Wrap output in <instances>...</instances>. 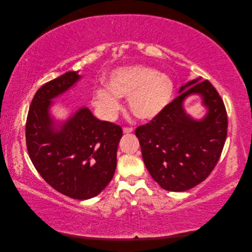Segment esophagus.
I'll return each instance as SVG.
<instances>
[{"label": "esophagus", "instance_id": "obj_1", "mask_svg": "<svg viewBox=\"0 0 252 252\" xmlns=\"http://www.w3.org/2000/svg\"><path fill=\"white\" fill-rule=\"evenodd\" d=\"M132 131H133V128H131V127H124L123 128V132L124 133H130Z\"/></svg>", "mask_w": 252, "mask_h": 252}]
</instances>
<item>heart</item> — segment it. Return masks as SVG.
I'll return each instance as SVG.
<instances>
[{
	"label": "heart",
	"instance_id": "b5f03b06",
	"mask_svg": "<svg viewBox=\"0 0 252 252\" xmlns=\"http://www.w3.org/2000/svg\"><path fill=\"white\" fill-rule=\"evenodd\" d=\"M173 93L174 85L168 75L150 67H125L110 75L108 87L95 90L94 104L103 118L112 120L121 109L119 96H129L128 105L133 116L151 120L167 107Z\"/></svg>",
	"mask_w": 252,
	"mask_h": 252
}]
</instances>
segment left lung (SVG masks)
<instances>
[{
    "instance_id": "obj_1",
    "label": "left lung",
    "mask_w": 252,
    "mask_h": 252,
    "mask_svg": "<svg viewBox=\"0 0 252 252\" xmlns=\"http://www.w3.org/2000/svg\"><path fill=\"white\" fill-rule=\"evenodd\" d=\"M179 93L158 116L135 129L152 179L174 192L196 186L211 173L222 154L228 126L224 102L209 81H189ZM191 94L201 95L208 108L201 120L184 109L185 98Z\"/></svg>"
}]
</instances>
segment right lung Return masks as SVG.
I'll return each mask as SVG.
<instances>
[{"label": "right lung", "mask_w": 252, "mask_h": 252, "mask_svg": "<svg viewBox=\"0 0 252 252\" xmlns=\"http://www.w3.org/2000/svg\"><path fill=\"white\" fill-rule=\"evenodd\" d=\"M80 79L78 71H68L37 89L27 116L26 145L35 169L52 188L71 199L88 200L112 180L123 131L86 107L56 125L49 113L52 100Z\"/></svg>", "instance_id": "obj_1"}]
</instances>
